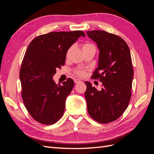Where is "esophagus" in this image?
Instances as JSON below:
<instances>
[{
  "instance_id": "1",
  "label": "esophagus",
  "mask_w": 154,
  "mask_h": 154,
  "mask_svg": "<svg viewBox=\"0 0 154 154\" xmlns=\"http://www.w3.org/2000/svg\"><path fill=\"white\" fill-rule=\"evenodd\" d=\"M74 83H80V82H82L80 80H79V79H74Z\"/></svg>"
}]
</instances>
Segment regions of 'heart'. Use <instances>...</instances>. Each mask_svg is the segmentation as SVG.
Instances as JSON below:
<instances>
[{"label": "heart", "instance_id": "1", "mask_svg": "<svg viewBox=\"0 0 154 154\" xmlns=\"http://www.w3.org/2000/svg\"><path fill=\"white\" fill-rule=\"evenodd\" d=\"M92 47H95V46H94V45H93V44H92L87 43V44H83V45L82 49H83V51H85V50H87V49H89V48H92ZM69 51H70V49L68 51L67 54H69ZM75 73L77 74L78 76H83L85 75V71H84V70H83V69H77L76 71H75Z\"/></svg>", "mask_w": 154, "mask_h": 154}]
</instances>
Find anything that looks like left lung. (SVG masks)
I'll return each mask as SVG.
<instances>
[{
	"mask_svg": "<svg viewBox=\"0 0 154 154\" xmlns=\"http://www.w3.org/2000/svg\"><path fill=\"white\" fill-rule=\"evenodd\" d=\"M86 32L100 49L98 67L91 78L102 82L100 91L90 82H85L88 112L96 122L109 123L122 116L131 98L134 76L131 55L127 44L120 36L101 30Z\"/></svg>",
	"mask_w": 154,
	"mask_h": 154,
	"instance_id": "left-lung-1",
	"label": "left lung"
}]
</instances>
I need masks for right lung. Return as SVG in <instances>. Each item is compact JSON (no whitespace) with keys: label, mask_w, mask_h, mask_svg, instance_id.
<instances>
[{"label":"right lung","mask_w":154,"mask_h":154,"mask_svg":"<svg viewBox=\"0 0 154 154\" xmlns=\"http://www.w3.org/2000/svg\"><path fill=\"white\" fill-rule=\"evenodd\" d=\"M81 36H85L82 31L51 32L35 37L27 48L20 70L21 96L37 122L53 125L63 116L74 81L68 78L62 85L56 84L53 76L65 65L67 50Z\"/></svg>","instance_id":"obj_1"}]
</instances>
